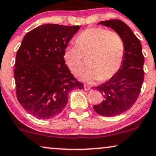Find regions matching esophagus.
<instances>
[{
  "instance_id": "esophagus-1",
  "label": "esophagus",
  "mask_w": 156,
  "mask_h": 156,
  "mask_svg": "<svg viewBox=\"0 0 156 156\" xmlns=\"http://www.w3.org/2000/svg\"><path fill=\"white\" fill-rule=\"evenodd\" d=\"M84 89H85V90H89L90 89V86H88V85H86V84H85L84 85Z\"/></svg>"
}]
</instances>
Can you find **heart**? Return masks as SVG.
<instances>
[{
	"mask_svg": "<svg viewBox=\"0 0 156 156\" xmlns=\"http://www.w3.org/2000/svg\"><path fill=\"white\" fill-rule=\"evenodd\" d=\"M75 43L76 45L65 49L64 58L70 71L78 75L84 67L83 57H90V68L80 73L81 80L88 83L105 81L119 70L125 45L117 33L102 28H88L77 37Z\"/></svg>",
	"mask_w": 156,
	"mask_h": 156,
	"instance_id": "heart-1",
	"label": "heart"
}]
</instances>
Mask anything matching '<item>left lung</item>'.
Masks as SVG:
<instances>
[{
	"instance_id": "obj_1",
	"label": "left lung",
	"mask_w": 156,
	"mask_h": 156,
	"mask_svg": "<svg viewBox=\"0 0 156 156\" xmlns=\"http://www.w3.org/2000/svg\"><path fill=\"white\" fill-rule=\"evenodd\" d=\"M98 24L113 29L123 39L125 53L122 65L113 78L95 88L103 96L99 105H93L99 115L112 117L124 113L138 99L144 79V56L142 45L131 29L120 20L101 21Z\"/></svg>"
}]
</instances>
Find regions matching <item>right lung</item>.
Segmentation results:
<instances>
[{"mask_svg": "<svg viewBox=\"0 0 156 156\" xmlns=\"http://www.w3.org/2000/svg\"><path fill=\"white\" fill-rule=\"evenodd\" d=\"M79 26L45 24L29 31L16 58L14 78L18 102L39 119L59 115L70 91L83 89L66 65L64 51Z\"/></svg>", "mask_w": 156, "mask_h": 156, "instance_id": "obj_1", "label": "right lung"}]
</instances>
